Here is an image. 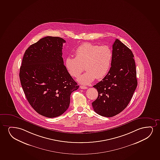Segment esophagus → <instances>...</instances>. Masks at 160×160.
<instances>
[{
    "instance_id": "obj_1",
    "label": "esophagus",
    "mask_w": 160,
    "mask_h": 160,
    "mask_svg": "<svg viewBox=\"0 0 160 160\" xmlns=\"http://www.w3.org/2000/svg\"><path fill=\"white\" fill-rule=\"evenodd\" d=\"M80 88L82 89H87L88 87H86V86H80Z\"/></svg>"
}]
</instances>
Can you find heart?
<instances>
[{
  "mask_svg": "<svg viewBox=\"0 0 160 160\" xmlns=\"http://www.w3.org/2000/svg\"><path fill=\"white\" fill-rule=\"evenodd\" d=\"M74 54L75 58H67L64 64L69 74L75 78L84 67L86 72L78 79L79 83L89 85L96 78L102 79L108 73L112 59V50L108 46L84 43L76 49Z\"/></svg>",
  "mask_w": 160,
  "mask_h": 160,
  "instance_id": "1",
  "label": "heart"
}]
</instances>
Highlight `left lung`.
<instances>
[{
	"label": "left lung",
	"mask_w": 160,
	"mask_h": 160,
	"mask_svg": "<svg viewBox=\"0 0 160 160\" xmlns=\"http://www.w3.org/2000/svg\"><path fill=\"white\" fill-rule=\"evenodd\" d=\"M132 52L118 39L112 46L111 67L108 74L93 87L97 99L92 103L94 111L111 117L127 108L137 86L136 69Z\"/></svg>",
	"instance_id": "obj_1"
}]
</instances>
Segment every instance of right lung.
Here are the masks:
<instances>
[{
	"label": "right lung",
	"mask_w": 160,
	"mask_h": 160,
	"mask_svg": "<svg viewBox=\"0 0 160 160\" xmlns=\"http://www.w3.org/2000/svg\"><path fill=\"white\" fill-rule=\"evenodd\" d=\"M58 37L47 36L25 51L20 68L21 85L28 101L38 113L54 118L69 106L71 94L79 86L69 74Z\"/></svg>",
	"instance_id": "right-lung-1"
}]
</instances>
